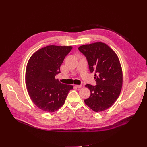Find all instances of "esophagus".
<instances>
[{"mask_svg": "<svg viewBox=\"0 0 147 147\" xmlns=\"http://www.w3.org/2000/svg\"><path fill=\"white\" fill-rule=\"evenodd\" d=\"M76 87L77 88H81V87H82V85H76Z\"/></svg>", "mask_w": 147, "mask_h": 147, "instance_id": "obj_1", "label": "esophagus"}]
</instances>
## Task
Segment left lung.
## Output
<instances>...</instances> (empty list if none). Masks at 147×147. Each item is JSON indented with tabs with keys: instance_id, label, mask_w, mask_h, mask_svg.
Segmentation results:
<instances>
[{
	"instance_id": "8db88e82",
	"label": "left lung",
	"mask_w": 147,
	"mask_h": 147,
	"mask_svg": "<svg viewBox=\"0 0 147 147\" xmlns=\"http://www.w3.org/2000/svg\"><path fill=\"white\" fill-rule=\"evenodd\" d=\"M78 50L86 56L90 72L95 73L96 82L95 86L86 85L91 95L84 100L85 103L96 112L106 110L117 100L122 87V69L118 56L102 42L81 45Z\"/></svg>"
}]
</instances>
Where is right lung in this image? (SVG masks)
<instances>
[{
	"label": "right lung",
	"instance_id": "1",
	"mask_svg": "<svg viewBox=\"0 0 147 147\" xmlns=\"http://www.w3.org/2000/svg\"><path fill=\"white\" fill-rule=\"evenodd\" d=\"M71 46L49 45L35 52L30 58L26 72V84L29 96L40 109L53 112L65 102L71 85L55 79L60 67L71 51Z\"/></svg>",
	"mask_w": 147,
	"mask_h": 147
}]
</instances>
